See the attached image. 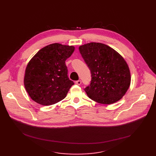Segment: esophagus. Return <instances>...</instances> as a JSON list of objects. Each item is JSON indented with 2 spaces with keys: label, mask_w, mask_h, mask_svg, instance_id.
<instances>
[{
  "label": "esophagus",
  "mask_w": 156,
  "mask_h": 156,
  "mask_svg": "<svg viewBox=\"0 0 156 156\" xmlns=\"http://www.w3.org/2000/svg\"><path fill=\"white\" fill-rule=\"evenodd\" d=\"M75 83H76V85H80L81 83V80H77V81H76Z\"/></svg>",
  "instance_id": "34e87169"
}]
</instances>
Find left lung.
Segmentation results:
<instances>
[{
    "instance_id": "8db88e82",
    "label": "left lung",
    "mask_w": 156,
    "mask_h": 156,
    "mask_svg": "<svg viewBox=\"0 0 156 156\" xmlns=\"http://www.w3.org/2000/svg\"><path fill=\"white\" fill-rule=\"evenodd\" d=\"M79 51L91 73L90 84L84 89L88 97L103 104L120 100L131 81L129 69L123 57L101 43L81 45Z\"/></svg>"
}]
</instances>
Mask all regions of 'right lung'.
Masks as SVG:
<instances>
[{
    "mask_svg": "<svg viewBox=\"0 0 156 156\" xmlns=\"http://www.w3.org/2000/svg\"><path fill=\"white\" fill-rule=\"evenodd\" d=\"M75 47L52 44L42 48L28 62L24 85L32 100L43 105L58 102L74 85L68 76L65 61Z\"/></svg>",
    "mask_w": 156,
    "mask_h": 156,
    "instance_id": "add662e5",
    "label": "right lung"
}]
</instances>
